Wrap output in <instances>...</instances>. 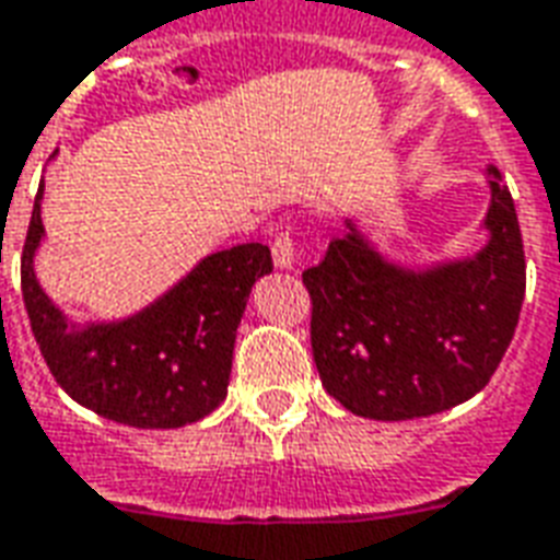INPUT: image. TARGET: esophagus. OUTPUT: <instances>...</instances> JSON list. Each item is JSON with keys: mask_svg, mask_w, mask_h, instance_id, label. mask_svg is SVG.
I'll list each match as a JSON object with an SVG mask.
<instances>
[{"mask_svg": "<svg viewBox=\"0 0 560 560\" xmlns=\"http://www.w3.org/2000/svg\"><path fill=\"white\" fill-rule=\"evenodd\" d=\"M271 256H275V268H280V271L295 268V244H292L289 232H277L275 244H271Z\"/></svg>", "mask_w": 560, "mask_h": 560, "instance_id": "esophagus-1", "label": "esophagus"}]
</instances>
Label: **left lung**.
<instances>
[{"label": "left lung", "instance_id": "8db88e82", "mask_svg": "<svg viewBox=\"0 0 560 560\" xmlns=\"http://www.w3.org/2000/svg\"><path fill=\"white\" fill-rule=\"evenodd\" d=\"M487 185V244L471 256L411 268L346 218V235L304 271L313 361L342 409L370 420L430 418L487 387L525 298L516 206L492 163Z\"/></svg>", "mask_w": 560, "mask_h": 560}]
</instances>
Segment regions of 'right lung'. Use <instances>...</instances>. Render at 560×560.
Listing matches in <instances>:
<instances>
[{
    "instance_id": "add662e5",
    "label": "right lung",
    "mask_w": 560,
    "mask_h": 560,
    "mask_svg": "<svg viewBox=\"0 0 560 560\" xmlns=\"http://www.w3.org/2000/svg\"><path fill=\"white\" fill-rule=\"evenodd\" d=\"M56 158V151H52ZM44 182L23 247V301L56 382L95 415L137 430H178L226 399L235 330L253 283L271 275L265 244H238L199 259L163 295L121 319L73 322L35 275L44 241Z\"/></svg>"
}]
</instances>
